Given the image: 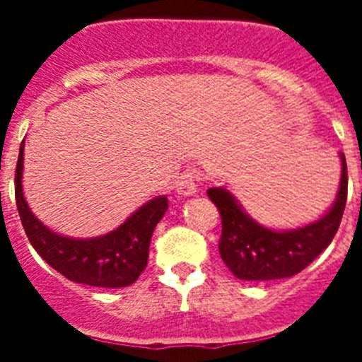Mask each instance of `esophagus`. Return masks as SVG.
Instances as JSON below:
<instances>
[{
	"mask_svg": "<svg viewBox=\"0 0 362 362\" xmlns=\"http://www.w3.org/2000/svg\"><path fill=\"white\" fill-rule=\"evenodd\" d=\"M197 174L196 172H185L177 177L175 181V192H177V196L181 197H190L194 196L197 192Z\"/></svg>",
	"mask_w": 362,
	"mask_h": 362,
	"instance_id": "34e87169",
	"label": "esophagus"
}]
</instances>
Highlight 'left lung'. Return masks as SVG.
<instances>
[{
	"mask_svg": "<svg viewBox=\"0 0 362 362\" xmlns=\"http://www.w3.org/2000/svg\"><path fill=\"white\" fill-rule=\"evenodd\" d=\"M341 156V183L337 197L317 221L292 230H272L259 225L245 212L226 188H209V197L221 214L223 232L219 254L233 276L243 281H274L292 277L305 270L339 230L346 206L348 172Z\"/></svg>",
	"mask_w": 362,
	"mask_h": 362,
	"instance_id": "8db88e82",
	"label": "left lung"
}]
</instances>
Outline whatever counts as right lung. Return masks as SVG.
Wrapping results in <instances>:
<instances>
[{
	"label": "right lung",
	"mask_w": 362,
	"mask_h": 362,
	"mask_svg": "<svg viewBox=\"0 0 362 362\" xmlns=\"http://www.w3.org/2000/svg\"><path fill=\"white\" fill-rule=\"evenodd\" d=\"M23 148L16 165V204L34 250L69 281L99 288H123L136 283L148 263L150 239L168 210V199L158 196L136 210L116 230L90 239L66 238L45 226L28 209L23 196Z\"/></svg>",
	"instance_id": "obj_1"
}]
</instances>
